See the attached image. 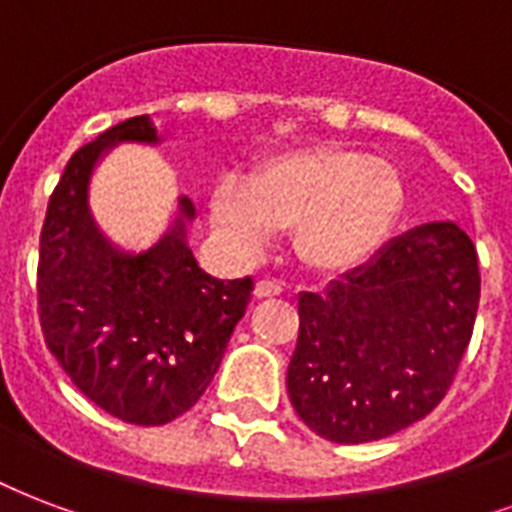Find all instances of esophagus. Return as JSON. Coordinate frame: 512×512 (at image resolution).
Returning <instances> with one entry per match:
<instances>
[{
	"label": "esophagus",
	"instance_id": "34e87169",
	"mask_svg": "<svg viewBox=\"0 0 512 512\" xmlns=\"http://www.w3.org/2000/svg\"><path fill=\"white\" fill-rule=\"evenodd\" d=\"M283 288H286V283H280V280L261 278L259 283H256V297H278V294H283Z\"/></svg>",
	"mask_w": 512,
	"mask_h": 512
}]
</instances>
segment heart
<instances>
[{
	"instance_id": "b5f03b06",
	"label": "heart",
	"mask_w": 512,
	"mask_h": 512,
	"mask_svg": "<svg viewBox=\"0 0 512 512\" xmlns=\"http://www.w3.org/2000/svg\"><path fill=\"white\" fill-rule=\"evenodd\" d=\"M405 207V183L386 159L313 145L261 161L248 183L224 180L213 191L215 226L245 256L261 253L294 226L307 267L345 272L383 248Z\"/></svg>"
}]
</instances>
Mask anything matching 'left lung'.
I'll list each match as a JSON object with an SVG mask.
<instances>
[{
    "label": "left lung",
    "mask_w": 512,
    "mask_h": 512,
    "mask_svg": "<svg viewBox=\"0 0 512 512\" xmlns=\"http://www.w3.org/2000/svg\"><path fill=\"white\" fill-rule=\"evenodd\" d=\"M480 302L475 245L451 221L410 229L332 286L299 294L286 386L332 443H372L440 405Z\"/></svg>",
    "instance_id": "left-lung-1"
}]
</instances>
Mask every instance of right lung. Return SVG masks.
Masks as SVG:
<instances>
[{
    "label": "right lung",
    "mask_w": 512,
    "mask_h": 512,
    "mask_svg": "<svg viewBox=\"0 0 512 512\" xmlns=\"http://www.w3.org/2000/svg\"><path fill=\"white\" fill-rule=\"evenodd\" d=\"M115 142L156 145L151 115L115 124L64 167L40 234V326L48 351L94 405L126 424L161 426L205 394L253 280L199 270L186 242L197 213L188 197L148 251L110 245L88 213V180Z\"/></svg>",
    "instance_id": "add662e5"
}]
</instances>
